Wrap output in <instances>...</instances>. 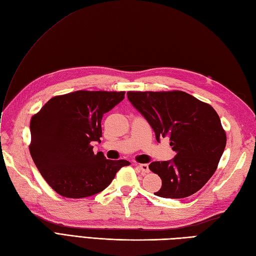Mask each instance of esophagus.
Segmentation results:
<instances>
[{"mask_svg": "<svg viewBox=\"0 0 256 256\" xmlns=\"http://www.w3.org/2000/svg\"><path fill=\"white\" fill-rule=\"evenodd\" d=\"M138 167H139V170L142 172V174H146L150 172V168H148V164H139Z\"/></svg>", "mask_w": 256, "mask_h": 256, "instance_id": "esophagus-1", "label": "esophagus"}]
</instances>
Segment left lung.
I'll use <instances>...</instances> for the list:
<instances>
[{
	"mask_svg": "<svg viewBox=\"0 0 256 256\" xmlns=\"http://www.w3.org/2000/svg\"><path fill=\"white\" fill-rule=\"evenodd\" d=\"M127 96L154 130L156 140L170 136L176 152L170 160L148 165L162 179V188L154 194L182 198L198 192L213 176L226 146V134L216 110L182 91H129Z\"/></svg>",
	"mask_w": 256,
	"mask_h": 256,
	"instance_id": "8db88e82",
	"label": "left lung"
}]
</instances>
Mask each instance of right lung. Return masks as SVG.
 <instances>
[{
	"mask_svg": "<svg viewBox=\"0 0 256 256\" xmlns=\"http://www.w3.org/2000/svg\"><path fill=\"white\" fill-rule=\"evenodd\" d=\"M124 92L76 91L52 98L30 122V154L42 177L65 198L91 196L108 188L130 163L94 154L102 117L120 103Z\"/></svg>",
	"mask_w": 256,
	"mask_h": 256,
	"instance_id": "right-lung-1",
	"label": "right lung"
}]
</instances>
